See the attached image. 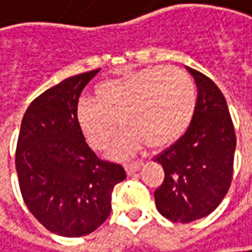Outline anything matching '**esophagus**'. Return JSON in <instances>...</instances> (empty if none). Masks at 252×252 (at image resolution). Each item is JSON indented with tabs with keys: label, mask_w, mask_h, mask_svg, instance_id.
Wrapping results in <instances>:
<instances>
[{
	"label": "esophagus",
	"mask_w": 252,
	"mask_h": 252,
	"mask_svg": "<svg viewBox=\"0 0 252 252\" xmlns=\"http://www.w3.org/2000/svg\"><path fill=\"white\" fill-rule=\"evenodd\" d=\"M141 162H129V164H126V170L128 174H132L135 171H138L141 168Z\"/></svg>",
	"instance_id": "obj_1"
}]
</instances>
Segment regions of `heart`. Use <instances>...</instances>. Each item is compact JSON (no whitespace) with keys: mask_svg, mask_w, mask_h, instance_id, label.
<instances>
[{"mask_svg":"<svg viewBox=\"0 0 252 252\" xmlns=\"http://www.w3.org/2000/svg\"><path fill=\"white\" fill-rule=\"evenodd\" d=\"M96 98L84 96L75 108V120L84 137L98 150L111 142L114 157L134 154L145 142L159 148L177 141L189 126L197 108V88L180 68L148 67L128 71L98 82Z\"/></svg>","mask_w":252,"mask_h":252,"instance_id":"1","label":"heart"}]
</instances>
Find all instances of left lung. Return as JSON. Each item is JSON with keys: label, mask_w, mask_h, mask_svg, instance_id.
I'll list each match as a JSON object with an SVG mask.
<instances>
[{"label": "left lung", "mask_w": 252, "mask_h": 252, "mask_svg": "<svg viewBox=\"0 0 252 252\" xmlns=\"http://www.w3.org/2000/svg\"><path fill=\"white\" fill-rule=\"evenodd\" d=\"M198 98L185 134L154 157L164 181L154 192L157 210L172 222H191L211 214L232 181L235 131L227 101L202 72L187 67Z\"/></svg>", "instance_id": "left-lung-1"}]
</instances>
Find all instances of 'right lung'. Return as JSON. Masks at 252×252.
I'll use <instances>...</instances> for the list:
<instances>
[{"mask_svg": "<svg viewBox=\"0 0 252 252\" xmlns=\"http://www.w3.org/2000/svg\"><path fill=\"white\" fill-rule=\"evenodd\" d=\"M98 72L69 77L38 95L18 135L15 168L24 202L63 237L95 231L110 217L114 187L126 178L123 165L96 157L75 120L82 90Z\"/></svg>", "mask_w": 252, "mask_h": 252, "instance_id": "1", "label": "right lung"}]
</instances>
